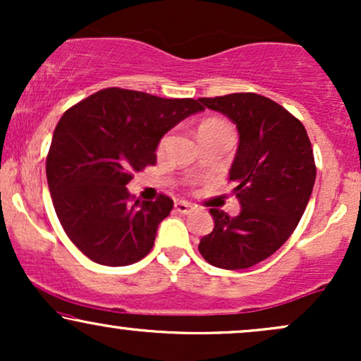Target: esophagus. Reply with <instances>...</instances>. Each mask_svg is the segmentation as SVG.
<instances>
[{"label":"esophagus","instance_id":"obj_1","mask_svg":"<svg viewBox=\"0 0 361 361\" xmlns=\"http://www.w3.org/2000/svg\"><path fill=\"white\" fill-rule=\"evenodd\" d=\"M175 209L180 214H192L193 210H195V207L192 204H188V202L180 200V202H176V204H175Z\"/></svg>","mask_w":361,"mask_h":361}]
</instances>
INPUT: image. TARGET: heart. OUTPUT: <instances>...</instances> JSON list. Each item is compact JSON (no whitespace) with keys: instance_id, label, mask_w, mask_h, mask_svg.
I'll return each instance as SVG.
<instances>
[{"instance_id":"obj_1","label":"heart","mask_w":361,"mask_h":361,"mask_svg":"<svg viewBox=\"0 0 361 361\" xmlns=\"http://www.w3.org/2000/svg\"><path fill=\"white\" fill-rule=\"evenodd\" d=\"M214 123H222V122H219V120H205V122L202 123L200 127H205V126H214ZM161 146H163V144H161Z\"/></svg>"}]
</instances>
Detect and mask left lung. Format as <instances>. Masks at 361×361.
Segmentation results:
<instances>
[{
  "label": "left lung",
  "instance_id": "left-lung-1",
  "mask_svg": "<svg viewBox=\"0 0 361 361\" xmlns=\"http://www.w3.org/2000/svg\"><path fill=\"white\" fill-rule=\"evenodd\" d=\"M235 123L239 146L229 180L241 212L210 209L214 231L198 251L224 270H244L271 256L295 231L316 181L305 127L283 106L256 93L198 98Z\"/></svg>",
  "mask_w": 361,
  "mask_h": 361
}]
</instances>
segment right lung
<instances>
[{
    "label": "right lung",
    "mask_w": 361,
    "mask_h": 361,
    "mask_svg": "<svg viewBox=\"0 0 361 361\" xmlns=\"http://www.w3.org/2000/svg\"><path fill=\"white\" fill-rule=\"evenodd\" d=\"M202 110L193 98L106 88L62 115L45 171L62 229L82 255L126 267L151 251L173 200L161 193L156 202H132L126 185L156 164L157 144L169 128Z\"/></svg>",
    "instance_id": "add662e5"
}]
</instances>
